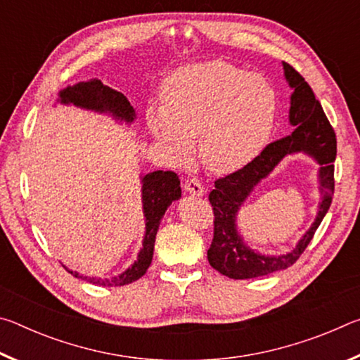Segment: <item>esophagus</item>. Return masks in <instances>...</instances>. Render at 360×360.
<instances>
[{
	"label": "esophagus",
	"mask_w": 360,
	"mask_h": 360,
	"mask_svg": "<svg viewBox=\"0 0 360 360\" xmlns=\"http://www.w3.org/2000/svg\"><path fill=\"white\" fill-rule=\"evenodd\" d=\"M184 191L187 193H192V195H203L205 187L197 178H187L184 181Z\"/></svg>",
	"instance_id": "esophagus-1"
}]
</instances>
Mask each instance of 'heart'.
I'll return each instance as SVG.
<instances>
[{
    "instance_id": "1",
    "label": "heart",
    "mask_w": 360,
    "mask_h": 360,
    "mask_svg": "<svg viewBox=\"0 0 360 360\" xmlns=\"http://www.w3.org/2000/svg\"><path fill=\"white\" fill-rule=\"evenodd\" d=\"M162 105L150 106L146 120L152 135L178 160L198 150L216 173L240 169L270 139L278 115V94L266 77L225 62L188 65L162 87Z\"/></svg>"
}]
</instances>
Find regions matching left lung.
Listing matches in <instances>:
<instances>
[{
	"label": "left lung",
	"mask_w": 360,
	"mask_h": 360,
	"mask_svg": "<svg viewBox=\"0 0 360 360\" xmlns=\"http://www.w3.org/2000/svg\"><path fill=\"white\" fill-rule=\"evenodd\" d=\"M284 65L285 79L294 94L290 96L289 120L295 127L290 135L265 146V149L236 172L214 181V188L210 193V203L214 212V235L208 249L210 265L231 279H251L270 275L294 265L304 249L313 240L314 231L330 208L335 178L333 162L337 157V136L330 122L316 100L311 87L303 76L289 63ZM304 151L311 155L321 165L320 181L323 202L316 221L294 252L284 256H260L242 243L236 231V212L252 191L254 185L272 171L288 153Z\"/></svg>",
	"instance_id": "obj_1"
}]
</instances>
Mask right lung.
<instances>
[{
  "label": "right lung",
  "mask_w": 360,
  "mask_h": 360,
  "mask_svg": "<svg viewBox=\"0 0 360 360\" xmlns=\"http://www.w3.org/2000/svg\"><path fill=\"white\" fill-rule=\"evenodd\" d=\"M60 101L72 103V105L81 106L85 109H94V111L109 112L115 119L133 122L135 119V109L130 101L125 98L124 94L117 92L108 85H103L98 79H92L89 82H79L72 87H66L60 92ZM181 197V187L178 174L173 172H154L146 174L143 178V208L146 217V235L143 241V249L138 254V260L129 270L122 275L101 279V278H89L81 276L77 271L68 270L72 276L85 279V281L114 288V285H125L141 278L152 262L154 255V245L158 225L162 217L172 202Z\"/></svg>",
  "instance_id": "obj_1"
}]
</instances>
